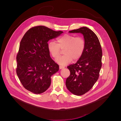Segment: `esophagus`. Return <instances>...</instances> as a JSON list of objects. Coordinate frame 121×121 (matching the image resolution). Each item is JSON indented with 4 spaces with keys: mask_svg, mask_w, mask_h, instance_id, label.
<instances>
[{
    "mask_svg": "<svg viewBox=\"0 0 121 121\" xmlns=\"http://www.w3.org/2000/svg\"><path fill=\"white\" fill-rule=\"evenodd\" d=\"M65 67L64 66H59V69H62L63 68H64Z\"/></svg>",
    "mask_w": 121,
    "mask_h": 121,
    "instance_id": "1",
    "label": "esophagus"
}]
</instances>
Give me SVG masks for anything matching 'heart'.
I'll return each instance as SVG.
<instances>
[{
	"mask_svg": "<svg viewBox=\"0 0 121 121\" xmlns=\"http://www.w3.org/2000/svg\"><path fill=\"white\" fill-rule=\"evenodd\" d=\"M57 43L50 41L48 46V51L54 59H57L63 50L64 55L58 58L56 62L61 65L70 63L73 59L77 60L84 53L86 48V40L83 37L75 36L74 35L66 34L56 39Z\"/></svg>",
	"mask_w": 121,
	"mask_h": 121,
	"instance_id": "obj_1",
	"label": "heart"
}]
</instances>
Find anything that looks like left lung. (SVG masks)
<instances>
[{
    "label": "left lung",
    "instance_id": "obj_1",
    "mask_svg": "<svg viewBox=\"0 0 121 121\" xmlns=\"http://www.w3.org/2000/svg\"><path fill=\"white\" fill-rule=\"evenodd\" d=\"M80 33L86 40L85 50L75 64L67 67L70 74L66 85L70 92L82 95L90 90L98 79L102 67V49L99 39L92 30L86 27L69 31Z\"/></svg>",
    "mask_w": 121,
    "mask_h": 121
}]
</instances>
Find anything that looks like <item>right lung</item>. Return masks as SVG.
Returning a JSON list of instances; mask_svg holds the SVG:
<instances>
[{"mask_svg":"<svg viewBox=\"0 0 121 121\" xmlns=\"http://www.w3.org/2000/svg\"><path fill=\"white\" fill-rule=\"evenodd\" d=\"M62 33L39 26L31 28L23 37L16 57V73L26 89L38 94L50 86L51 77L59 66L50 57L48 42Z\"/></svg>","mask_w":121,"mask_h":121,"instance_id":"right-lung-1","label":"right lung"}]
</instances>
